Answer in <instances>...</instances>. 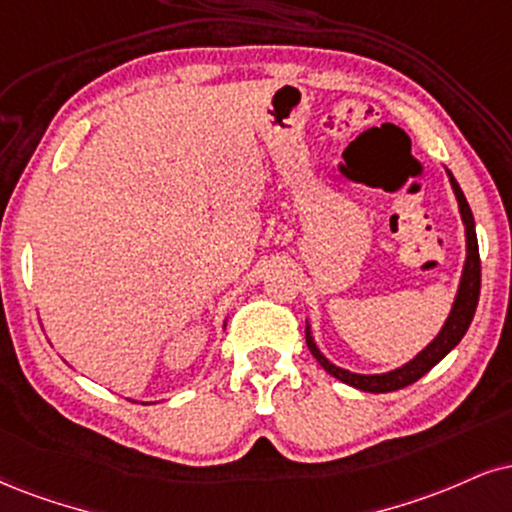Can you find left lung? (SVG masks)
<instances>
[{
	"label": "left lung",
	"mask_w": 512,
	"mask_h": 512,
	"mask_svg": "<svg viewBox=\"0 0 512 512\" xmlns=\"http://www.w3.org/2000/svg\"><path fill=\"white\" fill-rule=\"evenodd\" d=\"M448 178H451V186L455 193V200H458L460 207V217H463L465 224V243H467V257H465V267H463V276H460V286L458 293H455L451 315H448L446 324L441 326V331L436 334V338L429 343L422 353H417L410 362H405L403 367L391 369V372L384 374H355L348 372V369L336 367L334 362H329L322 355V350L317 348L315 338H312L310 324L305 326V341L310 353L317 357V362L322 365L331 377H336L343 384L353 386V389L360 391H369V393H389V391H398L405 389V386L415 384L417 379L424 377L434 365L446 357L451 350L463 341L465 331L470 329L474 310H477L479 303V288H482V262H479V245H477V233H474V217L472 209L467 205L463 190H460L458 181H455L451 171H448Z\"/></svg>",
	"instance_id": "8db88e82"
}]
</instances>
